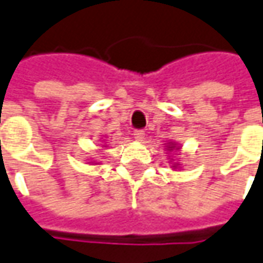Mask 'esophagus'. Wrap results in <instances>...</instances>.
I'll list each match as a JSON object with an SVG mask.
<instances>
[{"label":"esophagus","instance_id":"1","mask_svg":"<svg viewBox=\"0 0 263 263\" xmlns=\"http://www.w3.org/2000/svg\"><path fill=\"white\" fill-rule=\"evenodd\" d=\"M134 138H135V141L138 142H141V141H144V137H145V132L142 129H137V131H134Z\"/></svg>","mask_w":263,"mask_h":263}]
</instances>
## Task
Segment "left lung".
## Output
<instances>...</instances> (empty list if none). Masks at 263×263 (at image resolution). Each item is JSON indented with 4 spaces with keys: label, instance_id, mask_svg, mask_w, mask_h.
Masks as SVG:
<instances>
[{
    "label": "left lung",
    "instance_id": "1",
    "mask_svg": "<svg viewBox=\"0 0 263 263\" xmlns=\"http://www.w3.org/2000/svg\"><path fill=\"white\" fill-rule=\"evenodd\" d=\"M165 145H166V148H165V149L168 151V152H172V151H179V149H181V146L176 144V142H172V141H168V144H165ZM172 161H174V159H171V162H172ZM179 165H181V163H179V162H174V163H172V166H171V168H174V170H176V168H178Z\"/></svg>",
    "mask_w": 263,
    "mask_h": 263
}]
</instances>
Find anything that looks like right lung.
Returning a JSON list of instances; mask_svg holds the SVG:
<instances>
[{
	"mask_svg": "<svg viewBox=\"0 0 263 263\" xmlns=\"http://www.w3.org/2000/svg\"><path fill=\"white\" fill-rule=\"evenodd\" d=\"M91 163H95V165H98V162H95V161H93V162H91Z\"/></svg>",
	"mask_w": 263,
	"mask_h": 263,
	"instance_id": "obj_1",
	"label": "right lung"
}]
</instances>
